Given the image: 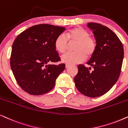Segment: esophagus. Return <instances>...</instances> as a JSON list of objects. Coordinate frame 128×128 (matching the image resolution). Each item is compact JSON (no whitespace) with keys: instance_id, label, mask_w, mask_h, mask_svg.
I'll return each instance as SVG.
<instances>
[{"instance_id":"esophagus-1","label":"esophagus","mask_w":128,"mask_h":128,"mask_svg":"<svg viewBox=\"0 0 128 128\" xmlns=\"http://www.w3.org/2000/svg\"><path fill=\"white\" fill-rule=\"evenodd\" d=\"M69 66H70V65H69V64H66L65 68H68L69 67Z\"/></svg>"}]
</instances>
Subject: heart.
Here are the masks:
<instances>
[{
	"mask_svg": "<svg viewBox=\"0 0 128 128\" xmlns=\"http://www.w3.org/2000/svg\"><path fill=\"white\" fill-rule=\"evenodd\" d=\"M69 43L74 44V52L64 54L61 60L64 64H71L84 62L86 58L90 59L94 55L96 50V42L87 30L81 27H76L67 31L66 36L60 34L54 40V48L60 54H64L67 50Z\"/></svg>",
	"mask_w": 128,
	"mask_h": 128,
	"instance_id": "heart-1",
	"label": "heart"
}]
</instances>
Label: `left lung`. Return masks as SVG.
<instances>
[{
	"mask_svg": "<svg viewBox=\"0 0 128 128\" xmlns=\"http://www.w3.org/2000/svg\"><path fill=\"white\" fill-rule=\"evenodd\" d=\"M96 42V50L88 62L91 68L78 66L74 78L76 88L81 94L96 98L107 93L120 76L124 59V46L114 32L102 24L88 23Z\"/></svg>",
	"mask_w": 128,
	"mask_h": 128,
	"instance_id": "1",
	"label": "left lung"
}]
</instances>
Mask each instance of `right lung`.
Instances as JSON below:
<instances>
[{"instance_id":"obj_1","label":"right lung","mask_w":128,"mask_h":128,"mask_svg":"<svg viewBox=\"0 0 128 128\" xmlns=\"http://www.w3.org/2000/svg\"><path fill=\"white\" fill-rule=\"evenodd\" d=\"M65 30L40 24L22 32L14 40L10 64L16 82L26 92L40 95L54 88L56 78L65 68L64 64H52L60 60L54 43Z\"/></svg>"}]
</instances>
